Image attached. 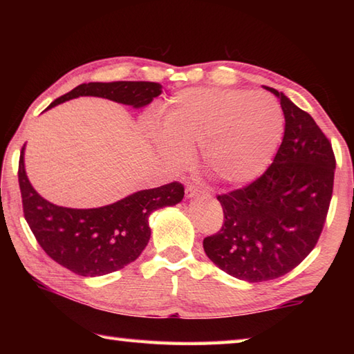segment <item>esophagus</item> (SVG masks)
Wrapping results in <instances>:
<instances>
[{
  "label": "esophagus",
  "mask_w": 354,
  "mask_h": 354,
  "mask_svg": "<svg viewBox=\"0 0 354 354\" xmlns=\"http://www.w3.org/2000/svg\"><path fill=\"white\" fill-rule=\"evenodd\" d=\"M185 196H187V199H193V198H196V196L209 198V194H208L207 192H204V190L198 189L196 185H187V189H185Z\"/></svg>",
  "instance_id": "obj_1"
}]
</instances>
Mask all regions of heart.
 <instances>
[{"mask_svg": "<svg viewBox=\"0 0 354 354\" xmlns=\"http://www.w3.org/2000/svg\"><path fill=\"white\" fill-rule=\"evenodd\" d=\"M162 132L150 131L153 147L173 167L190 161L201 146L204 167L228 185L257 179L272 160L284 115L272 97L242 89L190 88L170 100Z\"/></svg>", "mask_w": 354, "mask_h": 354, "instance_id": "obj_1", "label": "heart"}]
</instances>
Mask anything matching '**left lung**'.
<instances>
[{
  "label": "left lung",
  "instance_id": "1",
  "mask_svg": "<svg viewBox=\"0 0 354 354\" xmlns=\"http://www.w3.org/2000/svg\"><path fill=\"white\" fill-rule=\"evenodd\" d=\"M265 88L281 104V146L257 181L217 196L222 230L204 239L216 266L250 283L283 277L310 254L324 227L336 169L332 145L310 114Z\"/></svg>",
  "mask_w": 354,
  "mask_h": 354
}]
</instances>
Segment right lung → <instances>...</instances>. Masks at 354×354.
<instances>
[{
	"label": "right lung",
	"mask_w": 354,
	"mask_h": 354,
	"mask_svg": "<svg viewBox=\"0 0 354 354\" xmlns=\"http://www.w3.org/2000/svg\"><path fill=\"white\" fill-rule=\"evenodd\" d=\"M161 93L162 85L155 82H89L59 97L47 109L80 95L102 97L140 109ZM24 150L26 145L19 156L18 179L28 227L47 255L82 277L106 275L137 260L150 239L149 216L184 198V187L170 183L135 192L99 208L59 207L44 199L30 184Z\"/></svg>",
	"instance_id": "right-lung-1"
}]
</instances>
